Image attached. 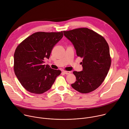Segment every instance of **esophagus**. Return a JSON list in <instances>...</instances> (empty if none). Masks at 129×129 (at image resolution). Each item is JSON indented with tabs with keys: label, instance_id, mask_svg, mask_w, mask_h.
<instances>
[{
	"label": "esophagus",
	"instance_id": "34e87169",
	"mask_svg": "<svg viewBox=\"0 0 129 129\" xmlns=\"http://www.w3.org/2000/svg\"><path fill=\"white\" fill-rule=\"evenodd\" d=\"M63 72L64 73H65V74H66V75H69V74H70L71 72H70V71H69L64 70V71H63Z\"/></svg>",
	"mask_w": 129,
	"mask_h": 129
}]
</instances>
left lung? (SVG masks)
I'll return each mask as SVG.
<instances>
[{
	"instance_id": "8db88e82",
	"label": "left lung",
	"mask_w": 129,
	"mask_h": 129,
	"mask_svg": "<svg viewBox=\"0 0 129 129\" xmlns=\"http://www.w3.org/2000/svg\"><path fill=\"white\" fill-rule=\"evenodd\" d=\"M63 33L74 45L77 56L83 58V70L73 72L76 81L71 86L80 93L91 92L102 84L111 66L108 44L102 36L88 28Z\"/></svg>"
}]
</instances>
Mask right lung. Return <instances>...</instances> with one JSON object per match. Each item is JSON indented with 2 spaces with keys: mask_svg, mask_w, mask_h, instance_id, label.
Masks as SVG:
<instances>
[{
  "mask_svg": "<svg viewBox=\"0 0 129 129\" xmlns=\"http://www.w3.org/2000/svg\"><path fill=\"white\" fill-rule=\"evenodd\" d=\"M63 31L33 34L17 47L14 55V70L21 85L35 94H42L51 87L59 76L60 70L44 65L53 47L63 37Z\"/></svg>",
  "mask_w": 129,
  "mask_h": 129,
  "instance_id": "right-lung-1",
  "label": "right lung"
}]
</instances>
